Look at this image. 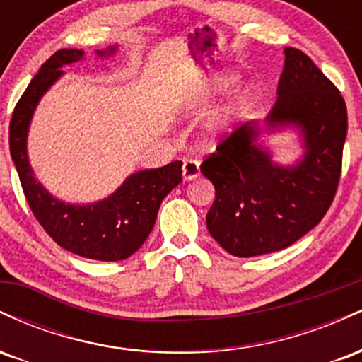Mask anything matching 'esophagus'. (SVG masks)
<instances>
[{
  "label": "esophagus",
  "instance_id": "34e87169",
  "mask_svg": "<svg viewBox=\"0 0 362 362\" xmlns=\"http://www.w3.org/2000/svg\"><path fill=\"white\" fill-rule=\"evenodd\" d=\"M182 175H184V180L190 182L195 180L199 175H201V167H199L197 160H185L184 165H182Z\"/></svg>",
  "mask_w": 362,
  "mask_h": 362
}]
</instances>
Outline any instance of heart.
Instances as JSON below:
<instances>
[{
	"instance_id": "1",
	"label": "heart",
	"mask_w": 362,
	"mask_h": 362,
	"mask_svg": "<svg viewBox=\"0 0 362 362\" xmlns=\"http://www.w3.org/2000/svg\"><path fill=\"white\" fill-rule=\"evenodd\" d=\"M235 81V76H224L223 78V85L224 86H228V85H231V83ZM199 98V97H197Z\"/></svg>"
}]
</instances>
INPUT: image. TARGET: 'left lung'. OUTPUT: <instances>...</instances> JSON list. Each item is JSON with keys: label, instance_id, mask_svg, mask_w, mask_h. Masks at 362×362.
Listing matches in <instances>:
<instances>
[{"label": "left lung", "instance_id": "8db88e82", "mask_svg": "<svg viewBox=\"0 0 362 362\" xmlns=\"http://www.w3.org/2000/svg\"><path fill=\"white\" fill-rule=\"evenodd\" d=\"M277 100L264 126L235 129L201 165L216 199L207 230L228 253L255 257L293 245L313 230L334 201L342 170L347 109L342 95L300 49H284ZM300 129L305 153L289 168L274 164L256 139L262 127Z\"/></svg>", "mask_w": 362, "mask_h": 362}]
</instances>
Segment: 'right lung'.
Listing matches in <instances>:
<instances>
[{
  "instance_id": "obj_1",
  "label": "right lung",
  "mask_w": 362,
  "mask_h": 362,
  "mask_svg": "<svg viewBox=\"0 0 362 362\" xmlns=\"http://www.w3.org/2000/svg\"><path fill=\"white\" fill-rule=\"evenodd\" d=\"M117 47L97 51L112 56ZM80 49H61L40 66L16 103L10 122V153L32 213L47 235L64 250L103 262L124 260L146 242L158 209L182 182V161L129 175L109 197L93 204H66L40 185L28 163L27 136L37 103L64 74L62 68L83 59Z\"/></svg>"
}]
</instances>
